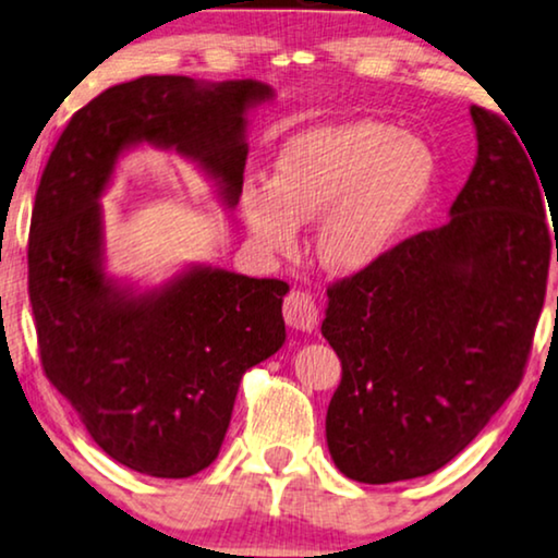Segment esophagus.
<instances>
[{"instance_id":"1","label":"esophagus","mask_w":558,"mask_h":558,"mask_svg":"<svg viewBox=\"0 0 558 558\" xmlns=\"http://www.w3.org/2000/svg\"><path fill=\"white\" fill-rule=\"evenodd\" d=\"M284 319L289 327H294V330H302V332H312L317 327V319H319V304L312 294L307 292H292L284 300Z\"/></svg>"}]
</instances>
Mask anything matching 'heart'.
<instances>
[{
	"label": "heart",
	"instance_id": "obj_1",
	"mask_svg": "<svg viewBox=\"0 0 558 558\" xmlns=\"http://www.w3.org/2000/svg\"><path fill=\"white\" fill-rule=\"evenodd\" d=\"M434 178V151L399 126H315L279 149L271 185L243 190V216L256 241L277 254L296 246L300 223L323 218L319 258L338 271H363L399 246Z\"/></svg>",
	"mask_w": 558,
	"mask_h": 558
}]
</instances>
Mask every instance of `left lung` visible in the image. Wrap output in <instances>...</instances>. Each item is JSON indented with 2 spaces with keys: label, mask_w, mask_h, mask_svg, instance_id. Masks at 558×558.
<instances>
[{
  "label": "left lung",
  "mask_w": 558,
  "mask_h": 558,
  "mask_svg": "<svg viewBox=\"0 0 558 558\" xmlns=\"http://www.w3.org/2000/svg\"><path fill=\"white\" fill-rule=\"evenodd\" d=\"M470 113L477 159L447 223L327 289L323 335L342 363L327 447L357 483L445 468L529 361L558 239L554 250L546 190L521 134L480 106Z\"/></svg>",
  "instance_id": "8db88e82"
}]
</instances>
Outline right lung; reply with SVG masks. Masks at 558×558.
Returning <instances> with one entry per match:
<instances>
[{"label":"right lung","mask_w":558,"mask_h":558,"mask_svg":"<svg viewBox=\"0 0 558 558\" xmlns=\"http://www.w3.org/2000/svg\"><path fill=\"white\" fill-rule=\"evenodd\" d=\"M262 81L142 75L68 121L35 195L29 304L45 376L111 460L149 477H190L220 452L243 373L277 353L287 281L190 264L136 289L106 274L101 195L142 144L185 157L239 205L246 113Z\"/></svg>","instance_id":"1"}]
</instances>
